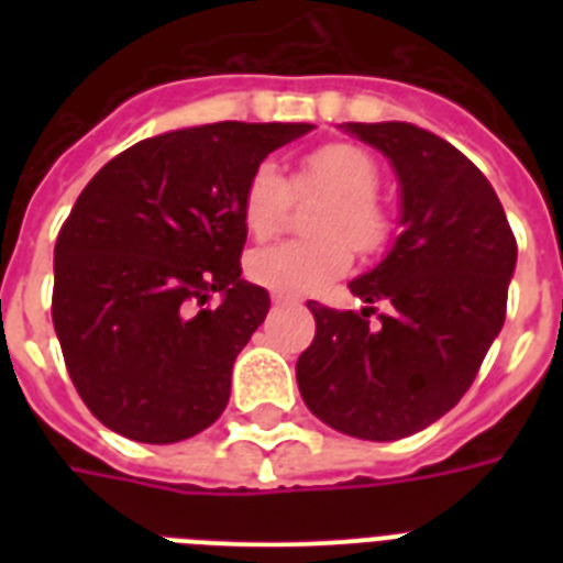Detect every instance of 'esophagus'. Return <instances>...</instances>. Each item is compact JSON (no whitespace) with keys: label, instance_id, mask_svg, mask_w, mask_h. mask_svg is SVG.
I'll list each match as a JSON object with an SVG mask.
<instances>
[{"label":"esophagus","instance_id":"1","mask_svg":"<svg viewBox=\"0 0 563 563\" xmlns=\"http://www.w3.org/2000/svg\"><path fill=\"white\" fill-rule=\"evenodd\" d=\"M272 300H274V307H286V303H295V298H289V295H280V291H274Z\"/></svg>","mask_w":563,"mask_h":563}]
</instances>
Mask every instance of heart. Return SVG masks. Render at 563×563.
Returning a JSON list of instances; mask_svg holds the SVG:
<instances>
[{"instance_id":"b5f03b06","label":"heart","mask_w":563,"mask_h":563,"mask_svg":"<svg viewBox=\"0 0 563 563\" xmlns=\"http://www.w3.org/2000/svg\"><path fill=\"white\" fill-rule=\"evenodd\" d=\"M379 175L368 154L333 143L300 161L291 189L330 195L312 219V242H283L247 256V277L280 295H312L339 280L353 265V247L374 254L385 242L388 221L374 192ZM289 207V187L274 163H260L242 192V221L256 242L280 233Z\"/></svg>"}]
</instances>
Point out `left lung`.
Listing matches in <instances>:
<instances>
[{"label":"left lung","instance_id":"obj_1","mask_svg":"<svg viewBox=\"0 0 563 563\" xmlns=\"http://www.w3.org/2000/svg\"><path fill=\"white\" fill-rule=\"evenodd\" d=\"M383 152L400 187V236L347 286L368 307L309 300L316 339L298 360L303 402L327 427L397 441L444 418L476 379L506 321L517 242L488 178L459 148L409 122H344ZM393 312L371 328V302Z\"/></svg>","mask_w":563,"mask_h":563}]
</instances>
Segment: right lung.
Wrapping results in <instances>:
<instances>
[{
	"instance_id": "1",
	"label": "right lung",
	"mask_w": 563,
	"mask_h": 563,
	"mask_svg": "<svg viewBox=\"0 0 563 563\" xmlns=\"http://www.w3.org/2000/svg\"><path fill=\"white\" fill-rule=\"evenodd\" d=\"M312 128L166 131L117 154L78 195L57 233L52 321L104 427L175 444L224 411L233 362L272 307L239 265L242 192L274 148Z\"/></svg>"
}]
</instances>
